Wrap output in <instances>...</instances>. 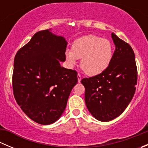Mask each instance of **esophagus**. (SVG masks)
Masks as SVG:
<instances>
[{
	"mask_svg": "<svg viewBox=\"0 0 148 148\" xmlns=\"http://www.w3.org/2000/svg\"><path fill=\"white\" fill-rule=\"evenodd\" d=\"M77 79H78V82H79V83L81 82L82 77H81V75H80L79 74H78V75H77Z\"/></svg>",
	"mask_w": 148,
	"mask_h": 148,
	"instance_id": "1",
	"label": "esophagus"
}]
</instances>
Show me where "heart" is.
I'll list each match as a JSON object with an SVG mask.
<instances>
[{
	"label": "heart",
	"instance_id": "obj_1",
	"mask_svg": "<svg viewBox=\"0 0 148 148\" xmlns=\"http://www.w3.org/2000/svg\"><path fill=\"white\" fill-rule=\"evenodd\" d=\"M70 65L82 59L81 67L89 76H97L107 70L113 58V47L110 40L95 35H87L75 40L72 51H66Z\"/></svg>",
	"mask_w": 148,
	"mask_h": 148
}]
</instances>
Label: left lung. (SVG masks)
I'll use <instances>...</instances> for the list:
<instances>
[{"mask_svg": "<svg viewBox=\"0 0 148 148\" xmlns=\"http://www.w3.org/2000/svg\"><path fill=\"white\" fill-rule=\"evenodd\" d=\"M111 36L115 51L110 65L101 74L81 81L86 107L101 122L114 120L125 111L135 95L138 79L132 47L113 33Z\"/></svg>", "mask_w": 148, "mask_h": 148, "instance_id": "1", "label": "left lung"}]
</instances>
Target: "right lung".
Instances as JSON below:
<instances>
[{
	"label": "right lung",
	"instance_id": "1",
	"mask_svg": "<svg viewBox=\"0 0 148 148\" xmlns=\"http://www.w3.org/2000/svg\"><path fill=\"white\" fill-rule=\"evenodd\" d=\"M67 41L51 29L34 34L16 54L13 95L23 112L34 122L51 125L63 114L77 72L62 66Z\"/></svg>",
	"mask_w": 148,
	"mask_h": 148
}]
</instances>
